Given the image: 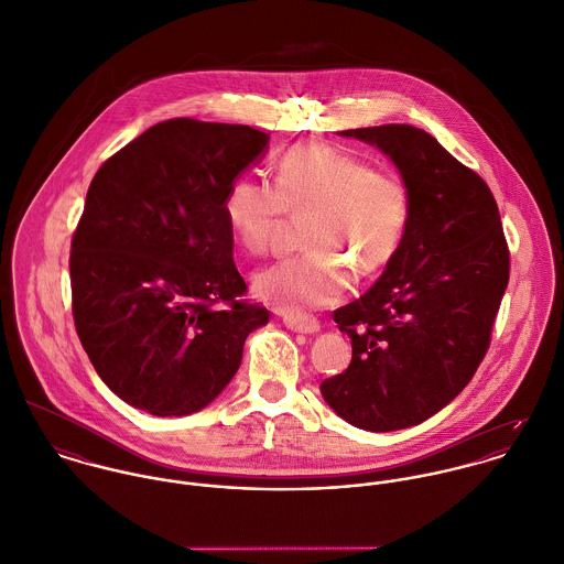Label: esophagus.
<instances>
[{
	"label": "esophagus",
	"instance_id": "34e87169",
	"mask_svg": "<svg viewBox=\"0 0 564 564\" xmlns=\"http://www.w3.org/2000/svg\"><path fill=\"white\" fill-rule=\"evenodd\" d=\"M281 321L288 329L299 332V334H316L321 329V323L314 316H305V314H281Z\"/></svg>",
	"mask_w": 564,
	"mask_h": 564
}]
</instances>
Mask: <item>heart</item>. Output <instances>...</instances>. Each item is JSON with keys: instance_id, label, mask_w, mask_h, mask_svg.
<instances>
[{"instance_id": "1", "label": "heart", "mask_w": 564, "mask_h": 564, "mask_svg": "<svg viewBox=\"0 0 564 564\" xmlns=\"http://www.w3.org/2000/svg\"><path fill=\"white\" fill-rule=\"evenodd\" d=\"M274 187L237 176L223 200L226 226L248 254H265L288 216L303 218L305 254L254 274V292L283 312L323 307L348 281L377 279L401 252L412 225L408 181L388 167L323 143L285 150L272 165Z\"/></svg>"}]
</instances>
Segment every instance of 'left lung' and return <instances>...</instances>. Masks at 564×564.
<instances>
[{"label":"left lung","instance_id":"1","mask_svg":"<svg viewBox=\"0 0 564 564\" xmlns=\"http://www.w3.org/2000/svg\"><path fill=\"white\" fill-rule=\"evenodd\" d=\"M341 134L392 159L412 192V225L377 283L334 312L352 357L321 392L346 423L394 432L441 412L473 379L508 288L510 250L484 178L430 132L383 123Z\"/></svg>","mask_w":564,"mask_h":564}]
</instances>
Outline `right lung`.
<instances>
[{
    "instance_id": "right-lung-1",
    "label": "right lung",
    "mask_w": 564,
    "mask_h": 564,
    "mask_svg": "<svg viewBox=\"0 0 564 564\" xmlns=\"http://www.w3.org/2000/svg\"><path fill=\"white\" fill-rule=\"evenodd\" d=\"M268 141L250 126L176 117L96 172L72 237V312L96 372L128 405L203 410L270 321L243 301L223 214L228 185Z\"/></svg>"
}]
</instances>
